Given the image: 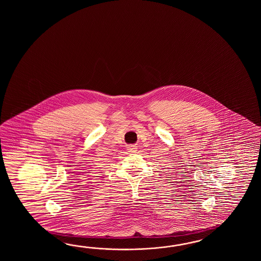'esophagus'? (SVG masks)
Masks as SVG:
<instances>
[{
    "mask_svg": "<svg viewBox=\"0 0 261 261\" xmlns=\"http://www.w3.org/2000/svg\"><path fill=\"white\" fill-rule=\"evenodd\" d=\"M127 149H128V152H129V153H135L137 151V146H135V145H128Z\"/></svg>",
    "mask_w": 261,
    "mask_h": 261,
    "instance_id": "obj_1",
    "label": "esophagus"
}]
</instances>
